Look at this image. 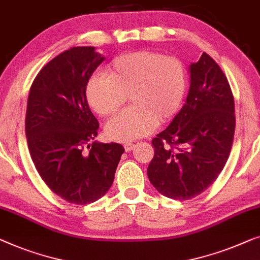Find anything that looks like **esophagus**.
Wrapping results in <instances>:
<instances>
[{
  "label": "esophagus",
  "instance_id": "esophagus-1",
  "mask_svg": "<svg viewBox=\"0 0 260 260\" xmlns=\"http://www.w3.org/2000/svg\"><path fill=\"white\" fill-rule=\"evenodd\" d=\"M134 148H135L134 143H125V144H124V149H125L126 152L131 151V150H133Z\"/></svg>",
  "mask_w": 260,
  "mask_h": 260
}]
</instances>
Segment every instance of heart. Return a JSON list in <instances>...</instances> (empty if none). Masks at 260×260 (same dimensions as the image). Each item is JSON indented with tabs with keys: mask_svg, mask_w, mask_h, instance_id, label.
I'll return each mask as SVG.
<instances>
[{
	"mask_svg": "<svg viewBox=\"0 0 260 260\" xmlns=\"http://www.w3.org/2000/svg\"><path fill=\"white\" fill-rule=\"evenodd\" d=\"M185 91L186 70L179 58L141 50L112 59L107 76L90 78L85 97L92 110L103 117L114 115L129 99L131 107L105 126L109 138L125 143L170 121L178 112Z\"/></svg>",
	"mask_w": 260,
	"mask_h": 260,
	"instance_id": "1",
	"label": "heart"
}]
</instances>
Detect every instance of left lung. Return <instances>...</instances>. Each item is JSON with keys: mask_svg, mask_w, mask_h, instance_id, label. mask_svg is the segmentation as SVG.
I'll return each instance as SVG.
<instances>
[{"mask_svg": "<svg viewBox=\"0 0 260 260\" xmlns=\"http://www.w3.org/2000/svg\"><path fill=\"white\" fill-rule=\"evenodd\" d=\"M185 104L167 129L152 139L155 156L148 167L150 183L176 201L201 194L217 179L230 155L235 136V101L219 66L203 52L189 66Z\"/></svg>", "mask_w": 260, "mask_h": 260, "instance_id": "obj_1", "label": "left lung"}]
</instances>
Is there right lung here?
Returning a JSON list of instances; mask_svg holds the SVG:
<instances>
[{"label": "right lung", "mask_w": 260, "mask_h": 260, "mask_svg": "<svg viewBox=\"0 0 260 260\" xmlns=\"http://www.w3.org/2000/svg\"><path fill=\"white\" fill-rule=\"evenodd\" d=\"M103 61L95 47L63 51L37 74L28 97L30 156L49 189L73 204H90L108 192L124 152L118 143L95 141L100 124L85 86Z\"/></svg>", "instance_id": "right-lung-1"}]
</instances>
